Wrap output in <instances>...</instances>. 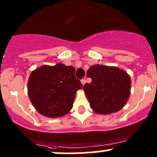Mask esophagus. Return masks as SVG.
Listing matches in <instances>:
<instances>
[{
	"instance_id": "1",
	"label": "esophagus",
	"mask_w": 157,
	"mask_h": 157,
	"mask_svg": "<svg viewBox=\"0 0 157 157\" xmlns=\"http://www.w3.org/2000/svg\"><path fill=\"white\" fill-rule=\"evenodd\" d=\"M81 82H82V85H84V84H85L86 82V79H85V78L82 79V80H81Z\"/></svg>"
}]
</instances>
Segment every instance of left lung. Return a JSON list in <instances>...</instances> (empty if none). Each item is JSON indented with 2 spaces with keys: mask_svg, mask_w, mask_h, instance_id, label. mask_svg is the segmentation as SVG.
<instances>
[{
  "mask_svg": "<svg viewBox=\"0 0 157 157\" xmlns=\"http://www.w3.org/2000/svg\"><path fill=\"white\" fill-rule=\"evenodd\" d=\"M90 83L83 90L93 111L109 115L119 111L126 104L130 94L131 80L124 71L106 65H92L87 71Z\"/></svg>",
  "mask_w": 157,
  "mask_h": 157,
  "instance_id": "8db88e82",
  "label": "left lung"
}]
</instances>
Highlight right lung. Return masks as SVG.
<instances>
[{
    "label": "right lung",
    "mask_w": 157,
    "mask_h": 157,
    "mask_svg": "<svg viewBox=\"0 0 157 157\" xmlns=\"http://www.w3.org/2000/svg\"><path fill=\"white\" fill-rule=\"evenodd\" d=\"M82 85L75 67L58 63L33 71L27 83L30 100L40 114L48 118L66 115L73 107L76 92Z\"/></svg>",
    "instance_id": "add662e5"
}]
</instances>
